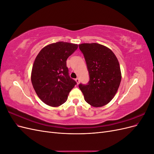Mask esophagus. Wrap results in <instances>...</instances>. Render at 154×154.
I'll use <instances>...</instances> for the list:
<instances>
[{
  "label": "esophagus",
  "mask_w": 154,
  "mask_h": 154,
  "mask_svg": "<svg viewBox=\"0 0 154 154\" xmlns=\"http://www.w3.org/2000/svg\"><path fill=\"white\" fill-rule=\"evenodd\" d=\"M75 81L76 82L77 84H79V83H80V79H79L78 78H76V79H75Z\"/></svg>",
  "instance_id": "1"
}]
</instances>
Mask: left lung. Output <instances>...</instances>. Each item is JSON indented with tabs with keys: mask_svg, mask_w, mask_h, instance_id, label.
<instances>
[{
	"mask_svg": "<svg viewBox=\"0 0 154 154\" xmlns=\"http://www.w3.org/2000/svg\"><path fill=\"white\" fill-rule=\"evenodd\" d=\"M86 62L90 80L79 88L87 103L100 107L109 103L117 92L122 80L119 63L109 48L97 43L79 45Z\"/></svg>",
	"mask_w": 154,
	"mask_h": 154,
	"instance_id": "8db88e82",
	"label": "left lung"
}]
</instances>
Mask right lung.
I'll return each mask as SVG.
<instances>
[{
	"label": "right lung",
	"instance_id": "obj_1",
	"mask_svg": "<svg viewBox=\"0 0 154 154\" xmlns=\"http://www.w3.org/2000/svg\"><path fill=\"white\" fill-rule=\"evenodd\" d=\"M77 48V44L58 42L45 46L36 56L31 82L37 96L46 105H62L76 85L69 75L66 61Z\"/></svg>",
	"mask_w": 154,
	"mask_h": 154
}]
</instances>
